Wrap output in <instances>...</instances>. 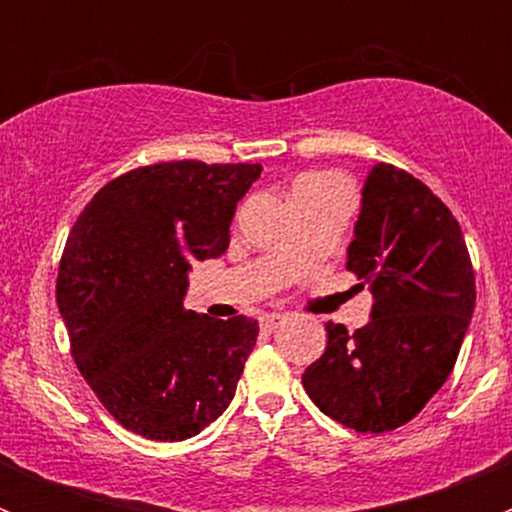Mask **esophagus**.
I'll return each mask as SVG.
<instances>
[{"label": "esophagus", "mask_w": 512, "mask_h": 512, "mask_svg": "<svg viewBox=\"0 0 512 512\" xmlns=\"http://www.w3.org/2000/svg\"><path fill=\"white\" fill-rule=\"evenodd\" d=\"M284 320H287V315H279V312H269V315H264V318H261V328L274 330V328H279Z\"/></svg>", "instance_id": "esophagus-1"}]
</instances>
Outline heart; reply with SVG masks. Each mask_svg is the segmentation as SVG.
Wrapping results in <instances>:
<instances>
[{
	"instance_id": "b5f03b06",
	"label": "heart",
	"mask_w": 512,
	"mask_h": 512,
	"mask_svg": "<svg viewBox=\"0 0 512 512\" xmlns=\"http://www.w3.org/2000/svg\"><path fill=\"white\" fill-rule=\"evenodd\" d=\"M323 179H328V176H305V179H300L297 184H310V182H323Z\"/></svg>"
}]
</instances>
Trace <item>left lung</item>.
<instances>
[{
	"label": "left lung",
	"mask_w": 512,
	"mask_h": 512,
	"mask_svg": "<svg viewBox=\"0 0 512 512\" xmlns=\"http://www.w3.org/2000/svg\"><path fill=\"white\" fill-rule=\"evenodd\" d=\"M346 269L372 287V318L356 333L325 325L328 346L302 387L346 428L395 431L441 390L467 336L477 300L467 243L420 179L377 164L361 189Z\"/></svg>",
	"instance_id": "1"
}]
</instances>
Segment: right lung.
<instances>
[{
	"label": "right lung",
	"instance_id": "obj_1",
	"mask_svg": "<svg viewBox=\"0 0 512 512\" xmlns=\"http://www.w3.org/2000/svg\"><path fill=\"white\" fill-rule=\"evenodd\" d=\"M261 164L169 161L104 184L71 228L56 300L71 354L104 408L151 441L225 413L259 323L184 310L192 261L217 259Z\"/></svg>",
	"mask_w": 512,
	"mask_h": 512
}]
</instances>
